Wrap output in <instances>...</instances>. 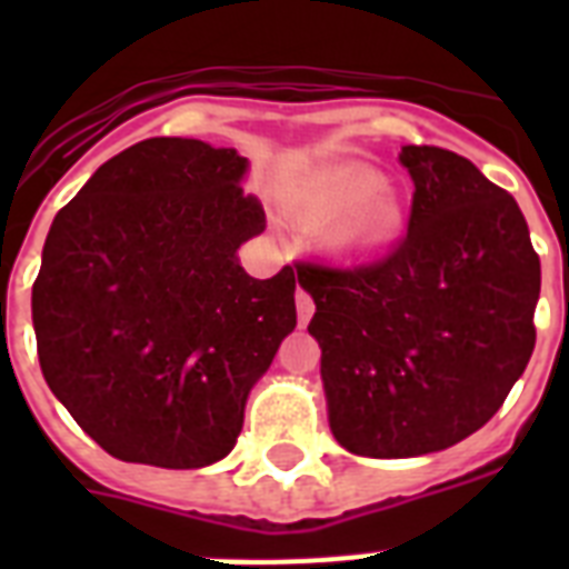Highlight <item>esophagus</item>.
<instances>
[{"label":"esophagus","mask_w":569,"mask_h":569,"mask_svg":"<svg viewBox=\"0 0 569 569\" xmlns=\"http://www.w3.org/2000/svg\"><path fill=\"white\" fill-rule=\"evenodd\" d=\"M295 307H298V321L307 325L312 319V312H316V303H312L310 292H303L301 286H298V292H295Z\"/></svg>","instance_id":"esophagus-1"}]
</instances>
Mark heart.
Listing matches in <instances>:
<instances>
[{
  "mask_svg": "<svg viewBox=\"0 0 569 569\" xmlns=\"http://www.w3.org/2000/svg\"><path fill=\"white\" fill-rule=\"evenodd\" d=\"M295 218L328 227V244L342 253H366L392 244L407 221L405 200L383 186L372 168H337L303 182L289 197Z\"/></svg>",
  "mask_w": 569,
  "mask_h": 569,
  "instance_id": "heart-1",
  "label": "heart"
}]
</instances>
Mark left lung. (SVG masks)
Segmentation results:
<instances>
[{
	"instance_id": "8db88e82",
	"label": "left lung",
	"mask_w": 569,
	"mask_h": 569,
	"mask_svg": "<svg viewBox=\"0 0 569 569\" xmlns=\"http://www.w3.org/2000/svg\"><path fill=\"white\" fill-rule=\"evenodd\" d=\"M413 180L407 236L351 268L301 262L330 431L363 458L467 440L535 351L540 259L508 191L442 147L398 153Z\"/></svg>"
}]
</instances>
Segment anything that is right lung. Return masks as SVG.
Returning <instances> with one entry per match:
<instances>
[{
	"label": "right lung",
	"instance_id": "right-lung-1",
	"mask_svg": "<svg viewBox=\"0 0 569 569\" xmlns=\"http://www.w3.org/2000/svg\"><path fill=\"white\" fill-rule=\"evenodd\" d=\"M244 173L230 147L147 138L49 227L31 286L40 372L111 458H227L250 389L298 325L292 268L253 280L236 253L266 230Z\"/></svg>",
	"mask_w": 569,
	"mask_h": 569
}]
</instances>
